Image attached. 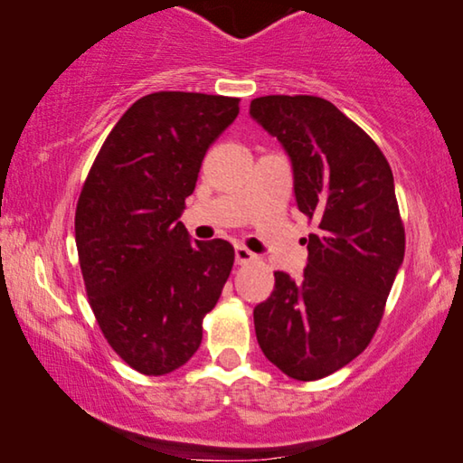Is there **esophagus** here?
<instances>
[{
    "label": "esophagus",
    "instance_id": "obj_1",
    "mask_svg": "<svg viewBox=\"0 0 463 463\" xmlns=\"http://www.w3.org/2000/svg\"><path fill=\"white\" fill-rule=\"evenodd\" d=\"M257 259L255 252H250L246 246H236V263L238 265H246V263H252Z\"/></svg>",
    "mask_w": 463,
    "mask_h": 463
}]
</instances>
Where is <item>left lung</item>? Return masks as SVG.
<instances>
[{
  "instance_id": "left-lung-1",
  "label": "left lung",
  "mask_w": 463,
  "mask_h": 463,
  "mask_svg": "<svg viewBox=\"0 0 463 463\" xmlns=\"http://www.w3.org/2000/svg\"><path fill=\"white\" fill-rule=\"evenodd\" d=\"M250 116L293 162L299 211L316 223L299 280L274 271L255 307L265 358L284 375L316 382L371 344L404 259L394 176L377 143L326 99L269 94Z\"/></svg>"
}]
</instances>
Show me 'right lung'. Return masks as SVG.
Listing matches in <instances>:
<instances>
[{"label":"right lung","instance_id":"1","mask_svg":"<svg viewBox=\"0 0 463 463\" xmlns=\"http://www.w3.org/2000/svg\"><path fill=\"white\" fill-rule=\"evenodd\" d=\"M238 105L202 92L138 99L81 187L75 244L88 303L107 344L143 375H166L194 356L233 268L230 242L192 244L179 217Z\"/></svg>","mask_w":463,"mask_h":463}]
</instances>
